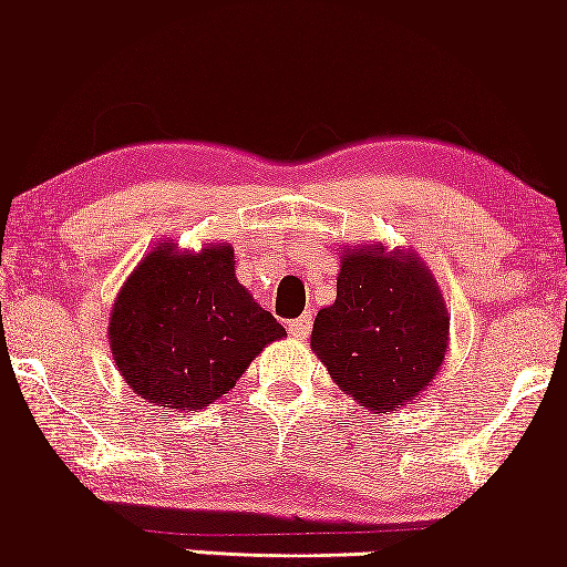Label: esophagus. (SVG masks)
Returning <instances> with one entry per match:
<instances>
[{"mask_svg":"<svg viewBox=\"0 0 567 567\" xmlns=\"http://www.w3.org/2000/svg\"><path fill=\"white\" fill-rule=\"evenodd\" d=\"M310 329H313V316H300L289 323V334L295 340H305L310 334Z\"/></svg>","mask_w":567,"mask_h":567,"instance_id":"1","label":"esophagus"}]
</instances>
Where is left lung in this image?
Returning a JSON list of instances; mask_svg holds the SVG:
<instances>
[{
    "label": "left lung",
    "instance_id": "8db88e82",
    "mask_svg": "<svg viewBox=\"0 0 567 567\" xmlns=\"http://www.w3.org/2000/svg\"><path fill=\"white\" fill-rule=\"evenodd\" d=\"M450 313L436 278L412 249L340 251L337 300L316 316L310 348L372 415L423 396L444 364Z\"/></svg>",
    "mask_w": 567,
    "mask_h": 567
}]
</instances>
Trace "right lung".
I'll list each match as a JSON object with an SVG mask.
<instances>
[{"instance_id": "add662e5", "label": "right lung", "mask_w": 567, "mask_h": 567, "mask_svg": "<svg viewBox=\"0 0 567 567\" xmlns=\"http://www.w3.org/2000/svg\"><path fill=\"white\" fill-rule=\"evenodd\" d=\"M286 329L235 276L230 244L152 246L120 286L110 351L133 393L165 410H203Z\"/></svg>"}]
</instances>
